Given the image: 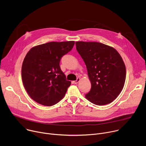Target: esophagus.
<instances>
[{
    "instance_id": "obj_1",
    "label": "esophagus",
    "mask_w": 146,
    "mask_h": 146,
    "mask_svg": "<svg viewBox=\"0 0 146 146\" xmlns=\"http://www.w3.org/2000/svg\"><path fill=\"white\" fill-rule=\"evenodd\" d=\"M80 81V78H77L76 80L75 81H73V82L74 83V84H77V83Z\"/></svg>"
}]
</instances>
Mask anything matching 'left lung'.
I'll return each instance as SVG.
<instances>
[{"instance_id": "left-lung-1", "label": "left lung", "mask_w": 146, "mask_h": 146, "mask_svg": "<svg viewBox=\"0 0 146 146\" xmlns=\"http://www.w3.org/2000/svg\"><path fill=\"white\" fill-rule=\"evenodd\" d=\"M76 49L84 61L91 89L86 98L95 105H108L122 91L126 68L113 47L99 42L76 41Z\"/></svg>"}]
</instances>
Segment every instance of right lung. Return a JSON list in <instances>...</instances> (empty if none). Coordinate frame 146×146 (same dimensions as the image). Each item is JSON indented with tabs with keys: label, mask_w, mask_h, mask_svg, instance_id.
Masks as SVG:
<instances>
[{
	"label": "right lung",
	"mask_w": 146,
	"mask_h": 146,
	"mask_svg": "<svg viewBox=\"0 0 146 146\" xmlns=\"http://www.w3.org/2000/svg\"><path fill=\"white\" fill-rule=\"evenodd\" d=\"M74 44V41H52L35 46L27 54L21 76L25 89L33 100L51 106L64 98L71 82L66 80L59 62Z\"/></svg>",
	"instance_id": "1"
}]
</instances>
